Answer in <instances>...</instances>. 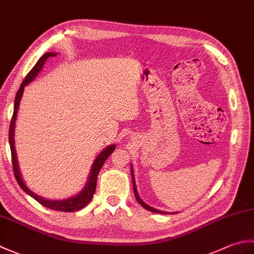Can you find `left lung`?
<instances>
[{"label":"left lung","mask_w":254,"mask_h":254,"mask_svg":"<svg viewBox=\"0 0 254 254\" xmlns=\"http://www.w3.org/2000/svg\"><path fill=\"white\" fill-rule=\"evenodd\" d=\"M131 175H132V181H133V191H134V195H135V198H136V201L142 205V206L145 208V209H147V210H149V212H153V213H157V214H168V212H164V210H160V209H157V208H155V207H152V206H149L148 204H146L145 203L143 199L139 197V195H138V192H137V189H136V183H135V179H134V171H133V167H132V165H131ZM176 213H178V212H176ZM176 213H172V214H176Z\"/></svg>","instance_id":"1"}]
</instances>
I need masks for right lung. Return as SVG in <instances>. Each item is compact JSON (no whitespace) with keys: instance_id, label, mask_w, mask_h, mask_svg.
<instances>
[{"instance_id":"1","label":"right lung","mask_w":254,"mask_h":254,"mask_svg":"<svg viewBox=\"0 0 254 254\" xmlns=\"http://www.w3.org/2000/svg\"><path fill=\"white\" fill-rule=\"evenodd\" d=\"M57 52H47L42 56L38 62L36 63V65L30 69V72L27 74V76L21 83L20 87L16 94L15 97V102H14V112H13V118L10 120L9 124V132H8V141H9V147H10V153H12V163H13V170H14V175L16 180H17V183L19 187L23 189L24 192H26L28 195L31 197H34L37 202H39L41 205L50 208V209H55V210H60V212H76V210H79L84 208L86 205L89 204V202L93 198L94 193L96 191V183H97V177H98L99 170L101 169L102 165L105 164V161L107 158L113 153V150L116 149V145L111 144L109 146H107L104 150L97 155V157L95 158L93 165H91L90 172L88 175V179L84 188L82 189V191H79L77 194H75L73 196H69L67 198L64 199H49L46 197H42L40 195H38L35 192H32L30 189L26 186V183L24 182L23 178H21L20 175V170H19V166H18V160H17V156H16V150H15V141H14V135H15V122H16V118H17V112L19 109V102L21 99V96H23L24 89L27 85L31 83L34 80L37 75L40 73L42 66L45 65V62L47 61L48 58L50 57H55L57 56Z\"/></svg>"}]
</instances>
